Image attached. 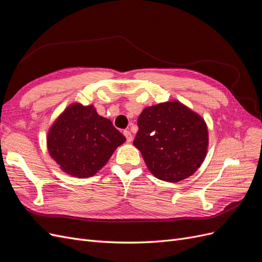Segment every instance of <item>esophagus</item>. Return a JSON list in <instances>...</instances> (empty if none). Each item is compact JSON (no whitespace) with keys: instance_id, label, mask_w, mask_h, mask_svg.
Listing matches in <instances>:
<instances>
[{"instance_id":"1","label":"esophagus","mask_w":262,"mask_h":262,"mask_svg":"<svg viewBox=\"0 0 262 262\" xmlns=\"http://www.w3.org/2000/svg\"><path fill=\"white\" fill-rule=\"evenodd\" d=\"M123 135L125 137V139H127V142H128V143L132 142L133 137H132V134H131V132H130V131H128V130H124V131H123Z\"/></svg>"}]
</instances>
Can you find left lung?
<instances>
[{
    "instance_id": "8db88e82",
    "label": "left lung",
    "mask_w": 262,
    "mask_h": 262,
    "mask_svg": "<svg viewBox=\"0 0 262 262\" xmlns=\"http://www.w3.org/2000/svg\"><path fill=\"white\" fill-rule=\"evenodd\" d=\"M138 127L133 144L157 179L182 181L203 164L208 147L206 122L180 102L146 107Z\"/></svg>"
}]
</instances>
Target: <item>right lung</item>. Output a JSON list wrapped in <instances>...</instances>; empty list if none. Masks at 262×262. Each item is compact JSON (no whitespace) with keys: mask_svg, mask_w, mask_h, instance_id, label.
Listing matches in <instances>:
<instances>
[{"mask_svg":"<svg viewBox=\"0 0 262 262\" xmlns=\"http://www.w3.org/2000/svg\"><path fill=\"white\" fill-rule=\"evenodd\" d=\"M125 138L95 108L73 104L54 122L48 134L50 155L66 173L94 176Z\"/></svg>","mask_w":262,"mask_h":262,"instance_id":"1","label":"right lung"}]
</instances>
